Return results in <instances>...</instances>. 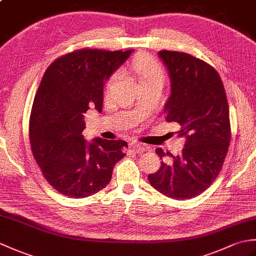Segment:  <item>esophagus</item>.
Returning <instances> with one entry per match:
<instances>
[{
  "mask_svg": "<svg viewBox=\"0 0 256 256\" xmlns=\"http://www.w3.org/2000/svg\"><path fill=\"white\" fill-rule=\"evenodd\" d=\"M130 148L133 150L134 152H136V153H142V152L145 150V148L142 144H138L135 142H132L131 144H130Z\"/></svg>",
  "mask_w": 256,
  "mask_h": 256,
  "instance_id": "obj_1",
  "label": "esophagus"
}]
</instances>
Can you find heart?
Returning <instances> with one entry per match:
<instances>
[{
  "instance_id": "obj_1",
  "label": "heart",
  "mask_w": 256,
  "mask_h": 256,
  "mask_svg": "<svg viewBox=\"0 0 256 256\" xmlns=\"http://www.w3.org/2000/svg\"><path fill=\"white\" fill-rule=\"evenodd\" d=\"M133 70L138 74L140 84L155 82V81H160L162 82L165 79L164 69L162 68L160 64L157 62L155 59L146 56H140L135 59L133 64ZM118 74H114L112 77L108 79L106 86L108 88L113 81L118 78Z\"/></svg>"
}]
</instances>
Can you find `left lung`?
Instances as JSON below:
<instances>
[{"label":"left lung","instance_id":"1","mask_svg":"<svg viewBox=\"0 0 256 256\" xmlns=\"http://www.w3.org/2000/svg\"><path fill=\"white\" fill-rule=\"evenodd\" d=\"M160 59L170 79V94L164 106L167 122L180 125L178 136L184 148L170 164L150 174L148 182L167 197L184 200L204 192L216 176L231 138L229 106L218 72L189 54L162 50ZM164 158L170 153L157 148Z\"/></svg>","mask_w":256,"mask_h":256}]
</instances>
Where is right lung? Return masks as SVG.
Wrapping results in <instances>:
<instances>
[{"instance_id":"1","label":"right lung","mask_w":256,"mask_h":256,"mask_svg":"<svg viewBox=\"0 0 256 256\" xmlns=\"http://www.w3.org/2000/svg\"><path fill=\"white\" fill-rule=\"evenodd\" d=\"M133 50H81L47 68L32 103L30 140L37 165L50 186L72 198L106 187L125 156L122 140H84V114L102 111L103 86Z\"/></svg>"}]
</instances>
